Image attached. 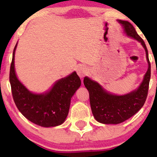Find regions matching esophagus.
Instances as JSON below:
<instances>
[{"mask_svg":"<svg viewBox=\"0 0 157 157\" xmlns=\"http://www.w3.org/2000/svg\"><path fill=\"white\" fill-rule=\"evenodd\" d=\"M77 73L80 78H83V77L87 75L88 68H86V66H79L77 70Z\"/></svg>","mask_w":157,"mask_h":157,"instance_id":"esophagus-1","label":"esophagus"}]
</instances>
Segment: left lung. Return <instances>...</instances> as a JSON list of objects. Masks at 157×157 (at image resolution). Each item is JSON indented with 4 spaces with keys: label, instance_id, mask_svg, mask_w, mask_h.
<instances>
[{
    "label": "left lung",
    "instance_id": "1",
    "mask_svg": "<svg viewBox=\"0 0 157 157\" xmlns=\"http://www.w3.org/2000/svg\"><path fill=\"white\" fill-rule=\"evenodd\" d=\"M128 37L140 43L146 54L147 70L136 89L122 95L107 91L97 81L84 77L85 87L89 92L90 105L94 117L102 124H120L134 116L141 109L146 100L151 78V63L145 42L136 33L134 27L127 21L117 20Z\"/></svg>",
    "mask_w": 157,
    "mask_h": 157
}]
</instances>
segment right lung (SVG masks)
Returning a JSON list of instances; mask_svg holds the SVG:
<instances>
[{"instance_id": "1", "label": "right lung", "mask_w": 157, "mask_h": 157, "mask_svg": "<svg viewBox=\"0 0 157 157\" xmlns=\"http://www.w3.org/2000/svg\"><path fill=\"white\" fill-rule=\"evenodd\" d=\"M17 42L12 55L10 82L14 101L27 120L44 128L60 125L66 120L71 99L80 87L81 80L76 71L55 81L43 93H34L23 85L16 75L15 55Z\"/></svg>"}]
</instances>
